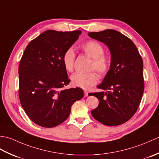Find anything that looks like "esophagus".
Here are the masks:
<instances>
[{
  "mask_svg": "<svg viewBox=\"0 0 159 159\" xmlns=\"http://www.w3.org/2000/svg\"><path fill=\"white\" fill-rule=\"evenodd\" d=\"M88 92H87V91H84V96L85 97H87L88 96Z\"/></svg>",
  "mask_w": 159,
  "mask_h": 159,
  "instance_id": "1",
  "label": "esophagus"
}]
</instances>
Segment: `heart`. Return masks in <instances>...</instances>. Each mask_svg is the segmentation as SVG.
<instances>
[{
    "label": "heart",
    "instance_id": "obj_1",
    "mask_svg": "<svg viewBox=\"0 0 159 159\" xmlns=\"http://www.w3.org/2000/svg\"><path fill=\"white\" fill-rule=\"evenodd\" d=\"M83 52L92 58L89 70H94L100 76H103L108 72L110 68L111 61L109 57L104 55V48L100 43L94 40L84 43L80 46ZM75 54L72 48L67 49L64 52L62 61L63 66L67 72L74 70ZM98 78L95 72L88 73L76 72L71 76V82L74 87H80L83 89H88L96 84Z\"/></svg>",
    "mask_w": 159,
    "mask_h": 159
}]
</instances>
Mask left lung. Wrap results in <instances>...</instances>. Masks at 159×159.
Listing matches in <instances>:
<instances>
[{
	"label": "left lung",
	"mask_w": 159,
	"mask_h": 159,
	"mask_svg": "<svg viewBox=\"0 0 159 159\" xmlns=\"http://www.w3.org/2000/svg\"><path fill=\"white\" fill-rule=\"evenodd\" d=\"M88 35L106 44L111 55L110 70L102 83L97 86L107 92L89 94L100 101L92 115L107 126L122 124L136 113L142 98V58L133 41L115 30L90 32Z\"/></svg>",
	"instance_id": "left-lung-1"
}]
</instances>
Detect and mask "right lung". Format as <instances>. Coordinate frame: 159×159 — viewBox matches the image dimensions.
I'll list each match as a JSON object with an SVG mask.
<instances>
[{
	"label": "right lung",
	"mask_w": 159,
	"mask_h": 159,
	"mask_svg": "<svg viewBox=\"0 0 159 159\" xmlns=\"http://www.w3.org/2000/svg\"><path fill=\"white\" fill-rule=\"evenodd\" d=\"M81 31L48 30L30 42L20 61L19 98L35 124L52 128L69 117L71 107L84 96L79 87L64 89L70 82L62 57Z\"/></svg>",
	"instance_id": "add662e5"
}]
</instances>
